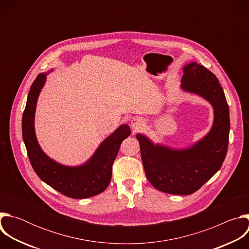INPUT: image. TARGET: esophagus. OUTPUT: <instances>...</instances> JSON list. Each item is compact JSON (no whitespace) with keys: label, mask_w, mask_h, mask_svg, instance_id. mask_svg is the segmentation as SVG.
I'll use <instances>...</instances> for the list:
<instances>
[{"label":"esophagus","mask_w":249,"mask_h":249,"mask_svg":"<svg viewBox=\"0 0 249 249\" xmlns=\"http://www.w3.org/2000/svg\"><path fill=\"white\" fill-rule=\"evenodd\" d=\"M132 123V126L135 128V129H140L142 126H143V120H142L141 118L139 117H135L132 119L131 121Z\"/></svg>","instance_id":"34e87169"}]
</instances>
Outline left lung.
<instances>
[{"label":"left lung","instance_id":"left-lung-1","mask_svg":"<svg viewBox=\"0 0 249 249\" xmlns=\"http://www.w3.org/2000/svg\"><path fill=\"white\" fill-rule=\"evenodd\" d=\"M181 89L201 95L214 107V123L209 134L185 150L154 145L137 135L148 180L158 190L190 195L200 189L222 166L228 152L230 110L218 78L196 62L183 68Z\"/></svg>","mask_w":249,"mask_h":249}]
</instances>
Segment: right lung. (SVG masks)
Segmentation results:
<instances>
[{
	"mask_svg": "<svg viewBox=\"0 0 249 249\" xmlns=\"http://www.w3.org/2000/svg\"><path fill=\"white\" fill-rule=\"evenodd\" d=\"M45 81L46 74H39L32 83L22 114V138L32 168L42 181L67 197L84 199L95 196L110 183L113 162L122 141L131 133L130 127L122 125L106 138L85 164L70 167L57 163L43 153L34 132L35 108Z\"/></svg>",
	"mask_w": 249,
	"mask_h": 249,
	"instance_id": "obj_1",
	"label": "right lung"
}]
</instances>
